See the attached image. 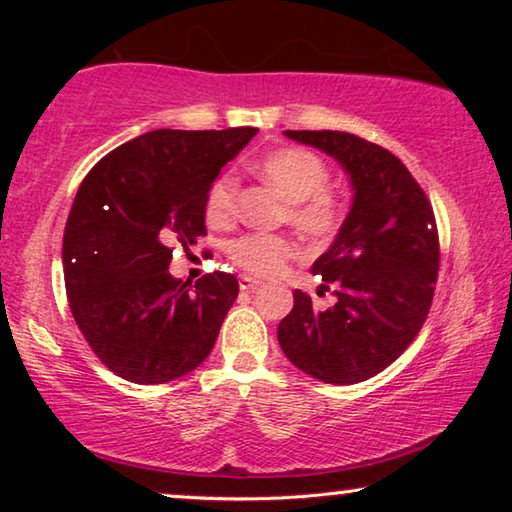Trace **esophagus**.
<instances>
[{"label": "esophagus", "instance_id": "1", "mask_svg": "<svg viewBox=\"0 0 512 512\" xmlns=\"http://www.w3.org/2000/svg\"><path fill=\"white\" fill-rule=\"evenodd\" d=\"M259 287H262V280H255V277H248V275L239 277V289L241 291H255Z\"/></svg>", "mask_w": 512, "mask_h": 512}]
</instances>
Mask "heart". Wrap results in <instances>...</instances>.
<instances>
[{"mask_svg": "<svg viewBox=\"0 0 512 512\" xmlns=\"http://www.w3.org/2000/svg\"><path fill=\"white\" fill-rule=\"evenodd\" d=\"M259 176L289 203V221L314 241L339 235L345 212L339 198L325 192L329 167L320 155L307 149H280L264 155L257 164ZM237 178L223 173L205 198V219L214 228H225L237 216ZM228 257L255 275H273L296 255V244L280 235H244L228 244Z\"/></svg>", "mask_w": 512, "mask_h": 512, "instance_id": "b5f03b06", "label": "heart"}]
</instances>
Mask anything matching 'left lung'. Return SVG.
I'll return each instance as SVG.
<instances>
[{
    "label": "left lung",
    "mask_w": 512,
    "mask_h": 512,
    "mask_svg": "<svg viewBox=\"0 0 512 512\" xmlns=\"http://www.w3.org/2000/svg\"><path fill=\"white\" fill-rule=\"evenodd\" d=\"M341 164L354 189L348 219L311 273L334 287L320 311L300 289L277 325L293 366L325 384H357L400 357L429 314L438 280L436 216L411 171L391 151L341 131H284Z\"/></svg>",
    "instance_id": "obj_1"
}]
</instances>
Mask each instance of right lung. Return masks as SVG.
Returning <instances> with one entry per match:
<instances>
[{"mask_svg": "<svg viewBox=\"0 0 512 512\" xmlns=\"http://www.w3.org/2000/svg\"><path fill=\"white\" fill-rule=\"evenodd\" d=\"M257 128L144 133L94 164L63 237L69 309L101 363L133 384H164L201 366L239 282L214 271L171 277L176 246L205 230V198Z\"/></svg>", "mask_w": 512, "mask_h": 512, "instance_id": "right-lung-1", "label": "right lung"}]
</instances>
